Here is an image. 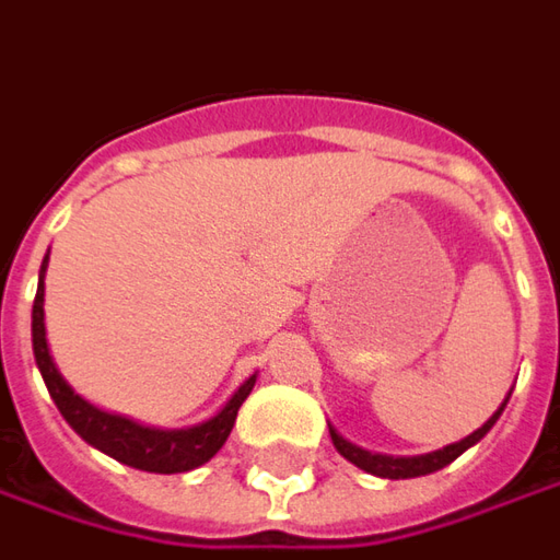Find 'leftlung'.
<instances>
[{"label":"left lung","instance_id":"1","mask_svg":"<svg viewBox=\"0 0 560 560\" xmlns=\"http://www.w3.org/2000/svg\"><path fill=\"white\" fill-rule=\"evenodd\" d=\"M509 396H512V393H509ZM509 396L503 399V405L493 411L491 418L481 423L476 433H469L466 439H460V442H454V445H445V448L433 451V454H418V457H390V454H372V451L357 448L353 442H347L345 435H338L335 430H331V427H329V433H331V442H335V448H338V454H341V457H347L350 464H357L360 469H365V472L381 476V479H418V476H430V472H435V469L454 464V460H457V457H460L466 448H472L479 439H485V435H488V430H491L493 423H497V418L503 415Z\"/></svg>","mask_w":560,"mask_h":560}]
</instances>
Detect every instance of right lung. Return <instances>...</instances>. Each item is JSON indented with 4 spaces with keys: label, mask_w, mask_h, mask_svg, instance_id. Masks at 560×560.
<instances>
[{
    "label": "right lung",
    "mask_w": 560,
    "mask_h": 560,
    "mask_svg": "<svg viewBox=\"0 0 560 560\" xmlns=\"http://www.w3.org/2000/svg\"><path fill=\"white\" fill-rule=\"evenodd\" d=\"M45 271H48V256L42 261L36 302H33V353H36L38 372L45 377V387H48L54 405L60 408V415L67 418L69 427L88 445H94L96 451L115 457L118 464L133 466L142 472L173 476V472H188V469H198L200 464H207L215 451L225 445L243 399L253 393L256 375L243 381L237 393L222 405L219 415L203 420L198 427H185V430H155V427H142L137 420L121 418V415L100 411L96 405L81 399L79 393L69 387L51 360L48 338H45Z\"/></svg>",
    "instance_id": "right-lung-1"
}]
</instances>
